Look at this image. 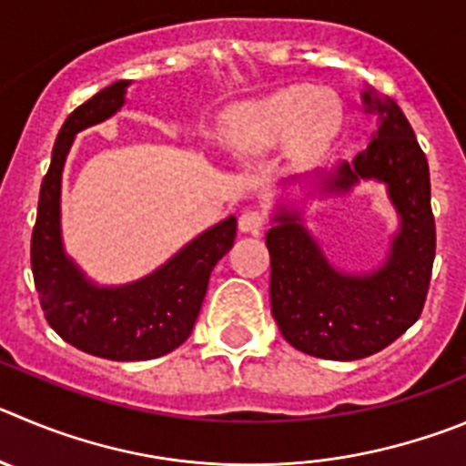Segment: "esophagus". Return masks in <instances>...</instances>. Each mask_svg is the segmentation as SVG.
<instances>
[{"instance_id": "esophagus-1", "label": "esophagus", "mask_w": 466, "mask_h": 466, "mask_svg": "<svg viewBox=\"0 0 466 466\" xmlns=\"http://www.w3.org/2000/svg\"><path fill=\"white\" fill-rule=\"evenodd\" d=\"M264 223H267V216L262 211H243L238 218V229L246 234H255L264 228Z\"/></svg>"}]
</instances>
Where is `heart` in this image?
<instances>
[{
    "label": "heart",
    "instance_id": "heart-1",
    "mask_svg": "<svg viewBox=\"0 0 466 466\" xmlns=\"http://www.w3.org/2000/svg\"><path fill=\"white\" fill-rule=\"evenodd\" d=\"M329 128L331 116L301 86H287L258 101L241 103L223 121L225 145L238 156H262L285 140L299 151L310 149L324 140Z\"/></svg>",
    "mask_w": 466,
    "mask_h": 466
}]
</instances>
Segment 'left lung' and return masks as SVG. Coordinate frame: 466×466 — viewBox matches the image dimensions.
I'll return each instance as SVG.
<instances>
[{
    "label": "left lung",
    "mask_w": 466,
    "mask_h": 466,
    "mask_svg": "<svg viewBox=\"0 0 466 466\" xmlns=\"http://www.w3.org/2000/svg\"><path fill=\"white\" fill-rule=\"evenodd\" d=\"M380 126L351 163L319 174L321 195H345L365 181L386 186L400 228L384 264L368 273L333 267L301 213L278 208L267 232L271 255V312L294 350L317 359L356 360L398 340L423 312L432 276L434 216L428 158L410 121L390 98L360 94Z\"/></svg>",
    "instance_id": "left-lung-1"
}]
</instances>
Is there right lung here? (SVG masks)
Listing matches in <instances>:
<instances>
[{
  "label": "right lung",
  "mask_w": 466,
  "mask_h": 466,
  "mask_svg": "<svg viewBox=\"0 0 466 466\" xmlns=\"http://www.w3.org/2000/svg\"><path fill=\"white\" fill-rule=\"evenodd\" d=\"M128 80L112 82L68 115L56 135L50 169L38 195L32 232V273L47 324L68 345L110 360H149L188 340L207 294L208 276L237 237V218L186 243L142 280L119 287L91 282L64 253L62 172L80 130L110 119L126 103Z\"/></svg>",
  "instance_id": "1"
}]
</instances>
